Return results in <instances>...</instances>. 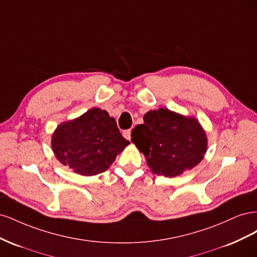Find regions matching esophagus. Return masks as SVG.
I'll return each instance as SVG.
<instances>
[{
	"mask_svg": "<svg viewBox=\"0 0 257 257\" xmlns=\"http://www.w3.org/2000/svg\"><path fill=\"white\" fill-rule=\"evenodd\" d=\"M131 133H132V130H126L123 132V136L124 138H126L127 141H131Z\"/></svg>",
	"mask_w": 257,
	"mask_h": 257,
	"instance_id": "1",
	"label": "esophagus"
}]
</instances>
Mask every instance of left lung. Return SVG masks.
I'll list each match as a JSON object with an SVG mask.
<instances>
[{
    "label": "left lung",
    "instance_id": "8db88e82",
    "mask_svg": "<svg viewBox=\"0 0 257 257\" xmlns=\"http://www.w3.org/2000/svg\"><path fill=\"white\" fill-rule=\"evenodd\" d=\"M131 137L151 172L169 178L198 165L208 147L206 132L195 116L167 108L145 113L144 123L135 126Z\"/></svg>",
    "mask_w": 257,
    "mask_h": 257
}]
</instances>
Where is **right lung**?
Returning <instances> with one entry per match:
<instances>
[{
    "instance_id": "obj_1",
    "label": "right lung",
    "mask_w": 257,
    "mask_h": 257,
    "mask_svg": "<svg viewBox=\"0 0 257 257\" xmlns=\"http://www.w3.org/2000/svg\"><path fill=\"white\" fill-rule=\"evenodd\" d=\"M130 142L106 110L93 107L78 118L60 123L51 148L62 165L81 176L104 173Z\"/></svg>"
}]
</instances>
